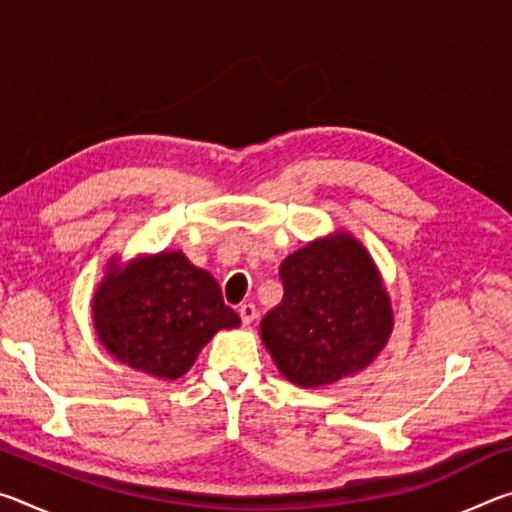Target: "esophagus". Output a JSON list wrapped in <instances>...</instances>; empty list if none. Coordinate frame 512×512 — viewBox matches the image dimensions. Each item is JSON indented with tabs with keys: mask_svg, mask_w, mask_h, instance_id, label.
<instances>
[{
	"mask_svg": "<svg viewBox=\"0 0 512 512\" xmlns=\"http://www.w3.org/2000/svg\"><path fill=\"white\" fill-rule=\"evenodd\" d=\"M239 316H241V323L244 325H250L253 320L257 318V309L253 302H244V305H239Z\"/></svg>",
	"mask_w": 512,
	"mask_h": 512,
	"instance_id": "obj_1",
	"label": "esophagus"
}]
</instances>
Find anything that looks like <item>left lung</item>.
<instances>
[{
	"mask_svg": "<svg viewBox=\"0 0 512 512\" xmlns=\"http://www.w3.org/2000/svg\"><path fill=\"white\" fill-rule=\"evenodd\" d=\"M282 302L262 318V341L291 384L318 388L375 361L393 309L375 262L348 232L296 250L280 264Z\"/></svg>",
	"mask_w": 512,
	"mask_h": 512,
	"instance_id": "obj_1",
	"label": "left lung"
}]
</instances>
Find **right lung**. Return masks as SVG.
I'll return each instance as SVG.
<instances>
[{"label": "right lung", "mask_w": 512, "mask_h": 512, "mask_svg": "<svg viewBox=\"0 0 512 512\" xmlns=\"http://www.w3.org/2000/svg\"><path fill=\"white\" fill-rule=\"evenodd\" d=\"M92 323L117 361L158 379H178L194 366L219 329L239 327L214 277L180 250L112 262L94 291Z\"/></svg>", "instance_id": "add662e5"}]
</instances>
